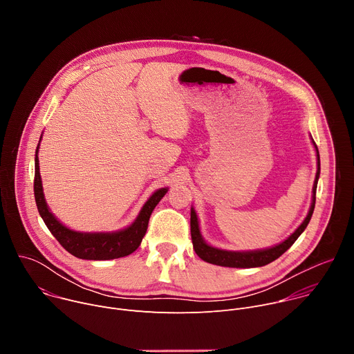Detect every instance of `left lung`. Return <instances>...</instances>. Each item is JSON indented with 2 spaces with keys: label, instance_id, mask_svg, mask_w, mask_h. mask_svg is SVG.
Segmentation results:
<instances>
[{
  "label": "left lung",
  "instance_id": "1",
  "mask_svg": "<svg viewBox=\"0 0 354 354\" xmlns=\"http://www.w3.org/2000/svg\"><path fill=\"white\" fill-rule=\"evenodd\" d=\"M315 144V142H314ZM317 148V145H315ZM317 157H318V171H317V176H315V182H314V198L311 203V209L310 213L307 216V218L304 220L294 234H291L284 242L269 248V249H263V250H252V252H231V250H223V249H217L213 248L210 245H207L203 238L200 235L198 231V223H197V216L194 213V210H190V234H192V242H193V249L197 254V257L200 259H203L205 262L213 263V265H218V266H224V268H259V266H265L273 261H276L277 258H280L284 252L297 241V238L302 234L313 217L314 213V207H315V193H317V185H318V178H319V171H321V164H319V153L317 148Z\"/></svg>",
  "mask_w": 354,
  "mask_h": 354
}]
</instances>
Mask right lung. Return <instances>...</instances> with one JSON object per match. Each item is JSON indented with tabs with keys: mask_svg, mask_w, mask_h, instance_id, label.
I'll return each mask as SVG.
<instances>
[{
	"mask_svg": "<svg viewBox=\"0 0 354 354\" xmlns=\"http://www.w3.org/2000/svg\"><path fill=\"white\" fill-rule=\"evenodd\" d=\"M39 145L36 148L35 157V180H33V192L36 206L40 217L43 218L48 231L60 242V245L70 252L71 255L80 259L86 261H109L127 257L140 246L142 236L145 235L148 220L151 213L160 203V200L165 196L167 189L157 190L153 196L148 198L144 205L137 220L126 230L118 232H77L64 227L57 218L50 213L43 196V187L39 174V158H37Z\"/></svg>",
	"mask_w": 354,
	"mask_h": 354,
	"instance_id": "add662e5",
	"label": "right lung"
}]
</instances>
